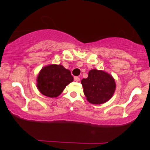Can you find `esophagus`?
I'll return each mask as SVG.
<instances>
[{
  "instance_id": "esophagus-1",
  "label": "esophagus",
  "mask_w": 150,
  "mask_h": 150,
  "mask_svg": "<svg viewBox=\"0 0 150 150\" xmlns=\"http://www.w3.org/2000/svg\"><path fill=\"white\" fill-rule=\"evenodd\" d=\"M74 80H75V82H79V81L80 80V77H74Z\"/></svg>"
}]
</instances>
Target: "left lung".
Listing matches in <instances>:
<instances>
[{"label": "left lung", "mask_w": 150, "mask_h": 150, "mask_svg": "<svg viewBox=\"0 0 150 150\" xmlns=\"http://www.w3.org/2000/svg\"><path fill=\"white\" fill-rule=\"evenodd\" d=\"M84 94L90 104H101L111 99L116 90V82L104 70H89L87 78L81 80Z\"/></svg>", "instance_id": "8db88e82"}]
</instances>
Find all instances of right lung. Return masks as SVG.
<instances>
[{"mask_svg": "<svg viewBox=\"0 0 150 150\" xmlns=\"http://www.w3.org/2000/svg\"><path fill=\"white\" fill-rule=\"evenodd\" d=\"M73 81L69 70L62 65L50 64L43 67L37 78L38 90L48 97L56 98Z\"/></svg>", "mask_w": 150, "mask_h": 150, "instance_id": "obj_1", "label": "right lung"}]
</instances>
